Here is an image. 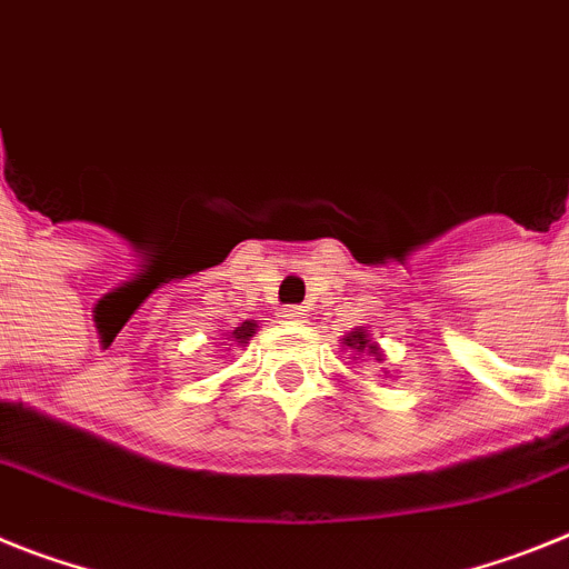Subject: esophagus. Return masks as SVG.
I'll list each match as a JSON object with an SVG mask.
<instances>
[{
    "label": "esophagus",
    "instance_id": "34e87169",
    "mask_svg": "<svg viewBox=\"0 0 569 569\" xmlns=\"http://www.w3.org/2000/svg\"><path fill=\"white\" fill-rule=\"evenodd\" d=\"M281 317L296 325V322H305V317H308V313H305L302 308H284L281 310Z\"/></svg>",
    "mask_w": 569,
    "mask_h": 569
}]
</instances>
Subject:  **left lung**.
Listing matches in <instances>:
<instances>
[{"label": "left lung", "mask_w": 569, "mask_h": 569, "mask_svg": "<svg viewBox=\"0 0 569 569\" xmlns=\"http://www.w3.org/2000/svg\"><path fill=\"white\" fill-rule=\"evenodd\" d=\"M339 342H342V351H345V348L351 351L353 359L371 357L373 362H382V359H386V351H382L380 345L373 342L371 333H368L366 328H353V331H351V333H345V337L339 339ZM351 357H348V359H351ZM382 373H386V377H388L386 368H382Z\"/></svg>", "instance_id": "left-lung-1"}]
</instances>
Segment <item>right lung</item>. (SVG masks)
<instances>
[{
	"label": "right lung",
	"mask_w": 569,
	"mask_h": 569,
	"mask_svg": "<svg viewBox=\"0 0 569 569\" xmlns=\"http://www.w3.org/2000/svg\"><path fill=\"white\" fill-rule=\"evenodd\" d=\"M256 331H259V322H256V319H247V322L238 325L236 331L224 333V339H227V342H236V345H241V348H244V345L250 342V337H256Z\"/></svg>",
	"instance_id": "1"
}]
</instances>
